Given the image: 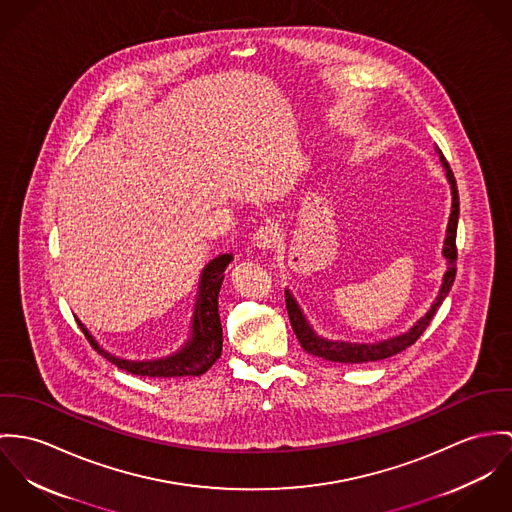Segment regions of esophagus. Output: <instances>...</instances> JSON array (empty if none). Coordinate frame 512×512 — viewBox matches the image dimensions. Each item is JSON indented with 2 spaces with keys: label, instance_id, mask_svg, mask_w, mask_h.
Returning a JSON list of instances; mask_svg holds the SVG:
<instances>
[{
  "label": "esophagus",
  "instance_id": "1",
  "mask_svg": "<svg viewBox=\"0 0 512 512\" xmlns=\"http://www.w3.org/2000/svg\"><path fill=\"white\" fill-rule=\"evenodd\" d=\"M277 228L273 224H267V226H261L257 229L253 241H255V247L261 249V251H269L273 245H275V239H277Z\"/></svg>",
  "mask_w": 512,
  "mask_h": 512
}]
</instances>
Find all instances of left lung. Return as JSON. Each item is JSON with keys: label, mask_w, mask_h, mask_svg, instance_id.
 Wrapping results in <instances>:
<instances>
[{"label": "left lung", "mask_w": 512, "mask_h": 512, "mask_svg": "<svg viewBox=\"0 0 512 512\" xmlns=\"http://www.w3.org/2000/svg\"><path fill=\"white\" fill-rule=\"evenodd\" d=\"M436 153L440 155V163L442 169L446 172V180L450 184L452 190V212L448 218V228H446V239H444V247H442V257L446 259V273L442 277V284L438 290L436 300L432 302L430 310L416 320L404 334H398L387 340L375 341V343H357V341L330 340L320 336L314 326L310 324L306 312L302 310L300 302L294 298V294L286 288L284 296H286V310H288V318L292 324V330L296 334V338L300 341V345L304 347V351H308L310 355L322 357L326 361L332 363H367V361H379V359H387L391 355H397L402 349H406L408 345H412L414 341L422 336V332L430 326L434 314L438 312V308L442 306V302L446 300V296L452 290V284L455 279V259H457V249H455V231H457V218H459V196H457V186H455L454 172L450 169L448 161L444 159L442 151L436 149Z\"/></svg>", "instance_id": "left-lung-1"}]
</instances>
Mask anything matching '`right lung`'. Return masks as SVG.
<instances>
[{
    "mask_svg": "<svg viewBox=\"0 0 512 512\" xmlns=\"http://www.w3.org/2000/svg\"><path fill=\"white\" fill-rule=\"evenodd\" d=\"M233 261L231 253L218 255L212 259L200 273L198 290H196V304L190 324V336L184 341V345L171 355L157 357V359H125L115 353L104 349L98 340L92 336V332L76 318L80 330L92 343V347L106 357L110 363L117 365L119 369L141 375V377H198L204 375L222 355V322L218 312V294L224 283V271Z\"/></svg>",
    "mask_w": 512,
    "mask_h": 512,
    "instance_id": "right-lung-1",
    "label": "right lung"
}]
</instances>
